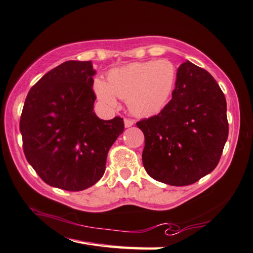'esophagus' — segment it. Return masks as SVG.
Returning a JSON list of instances; mask_svg holds the SVG:
<instances>
[{
  "instance_id": "1",
  "label": "esophagus",
  "mask_w": 253,
  "mask_h": 253,
  "mask_svg": "<svg viewBox=\"0 0 253 253\" xmlns=\"http://www.w3.org/2000/svg\"><path fill=\"white\" fill-rule=\"evenodd\" d=\"M124 125H125V127H126V128H128V127H131L132 125H134V121H132V119L125 118V119H124Z\"/></svg>"
}]
</instances>
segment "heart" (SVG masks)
I'll list each match as a JSON object with an SVG mask.
<instances>
[{"label": "heart", "mask_w": 253, "mask_h": 253, "mask_svg": "<svg viewBox=\"0 0 253 253\" xmlns=\"http://www.w3.org/2000/svg\"><path fill=\"white\" fill-rule=\"evenodd\" d=\"M177 81V70L168 59L135 62L115 68L107 83L96 79L93 89L105 106H116V97L127 100L137 116H153L167 104Z\"/></svg>", "instance_id": "obj_1"}]
</instances>
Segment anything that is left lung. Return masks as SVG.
I'll list each match as a JSON object with an SVG mask.
<instances>
[{
	"instance_id": "left-lung-1",
	"label": "left lung",
	"mask_w": 253,
	"mask_h": 253,
	"mask_svg": "<svg viewBox=\"0 0 253 253\" xmlns=\"http://www.w3.org/2000/svg\"><path fill=\"white\" fill-rule=\"evenodd\" d=\"M142 164L155 180L188 186L217 167L228 139L226 97L204 68L179 66L172 97L156 116L141 119Z\"/></svg>"
}]
</instances>
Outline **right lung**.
I'll return each mask as SVG.
<instances>
[{
    "label": "right lung",
    "mask_w": 253,
    "mask_h": 253,
    "mask_svg": "<svg viewBox=\"0 0 253 253\" xmlns=\"http://www.w3.org/2000/svg\"><path fill=\"white\" fill-rule=\"evenodd\" d=\"M91 62L67 61L30 89L20 131L27 162L47 185L80 191L95 185L106 169L108 150L124 121L94 113Z\"/></svg>",
    "instance_id": "add662e5"
}]
</instances>
